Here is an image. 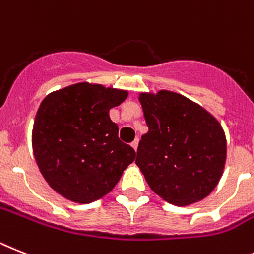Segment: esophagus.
<instances>
[{
    "mask_svg": "<svg viewBox=\"0 0 254 254\" xmlns=\"http://www.w3.org/2000/svg\"><path fill=\"white\" fill-rule=\"evenodd\" d=\"M138 142H139L138 139H135V140H133V142H131V147H133L135 151H137V148H138Z\"/></svg>",
    "mask_w": 254,
    "mask_h": 254,
    "instance_id": "1",
    "label": "esophagus"
}]
</instances>
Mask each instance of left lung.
<instances>
[{
    "label": "left lung",
    "mask_w": 254,
    "mask_h": 254,
    "mask_svg": "<svg viewBox=\"0 0 254 254\" xmlns=\"http://www.w3.org/2000/svg\"><path fill=\"white\" fill-rule=\"evenodd\" d=\"M148 131L135 164L153 192L186 206L205 199L223 174L227 142L221 124L189 98L170 90L139 93Z\"/></svg>",
    "instance_id": "left-lung-1"
}]
</instances>
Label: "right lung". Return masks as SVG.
I'll return each mask as SVG.
<instances>
[{
  "mask_svg": "<svg viewBox=\"0 0 254 254\" xmlns=\"http://www.w3.org/2000/svg\"><path fill=\"white\" fill-rule=\"evenodd\" d=\"M127 90L77 82L44 98L33 123L32 148L49 186L73 203L87 204L112 191L135 151L119 139L110 110Z\"/></svg>",
  "mask_w": 254,
  "mask_h": 254,
  "instance_id": "right-lung-1",
  "label": "right lung"
}]
</instances>
